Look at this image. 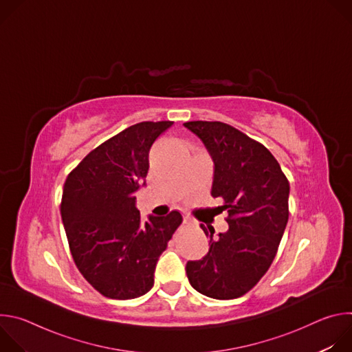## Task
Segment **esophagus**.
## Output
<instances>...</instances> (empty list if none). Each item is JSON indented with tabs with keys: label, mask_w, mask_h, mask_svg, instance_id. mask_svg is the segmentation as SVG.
<instances>
[{
	"label": "esophagus",
	"mask_w": 352,
	"mask_h": 352,
	"mask_svg": "<svg viewBox=\"0 0 352 352\" xmlns=\"http://www.w3.org/2000/svg\"><path fill=\"white\" fill-rule=\"evenodd\" d=\"M189 221H190V219H189V216H188V214H184V223H185V224H188V223H189Z\"/></svg>",
	"instance_id": "obj_1"
}]
</instances>
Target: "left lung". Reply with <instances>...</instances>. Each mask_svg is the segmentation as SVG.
<instances>
[{
    "label": "left lung",
    "mask_w": 352,
    "mask_h": 352,
    "mask_svg": "<svg viewBox=\"0 0 352 352\" xmlns=\"http://www.w3.org/2000/svg\"><path fill=\"white\" fill-rule=\"evenodd\" d=\"M204 142L214 163L212 196L223 197L228 230L204 228L209 252L186 263L190 285L214 299H234L269 270L288 221L289 184L278 162L259 142L219 121L184 124Z\"/></svg>",
    "instance_id": "left-lung-1"
}]
</instances>
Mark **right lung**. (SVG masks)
Returning a JSON list of instances; mask_svg holds the SVG:
<instances>
[{
  "instance_id": "obj_1",
  "label": "right lung",
  "mask_w": 352,
  "mask_h": 352,
  "mask_svg": "<svg viewBox=\"0 0 352 352\" xmlns=\"http://www.w3.org/2000/svg\"><path fill=\"white\" fill-rule=\"evenodd\" d=\"M171 121L135 124L97 146L63 190L61 219L82 276L111 299H133L155 284V270L182 223L179 212L143 223L135 192L146 185L148 152Z\"/></svg>"
}]
</instances>
